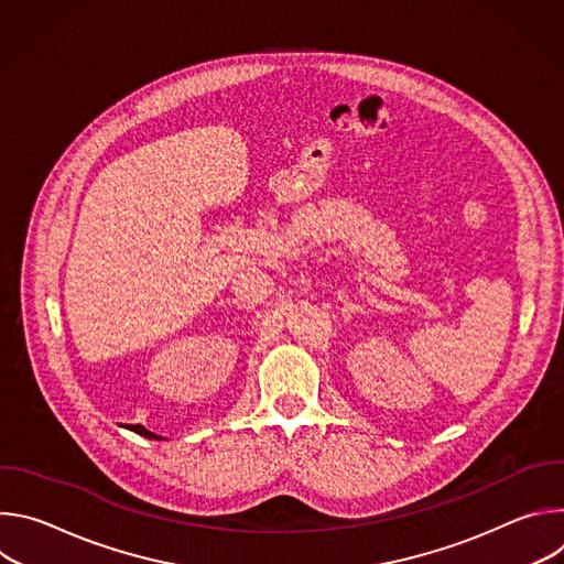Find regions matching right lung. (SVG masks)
<instances>
[{"label":"right lung","instance_id":"obj_1","mask_svg":"<svg viewBox=\"0 0 564 564\" xmlns=\"http://www.w3.org/2000/svg\"><path fill=\"white\" fill-rule=\"evenodd\" d=\"M133 433H138V435H144V437H151V440H160V437H155L153 433H149L147 429H142V426H133Z\"/></svg>","mask_w":564,"mask_h":564}]
</instances>
